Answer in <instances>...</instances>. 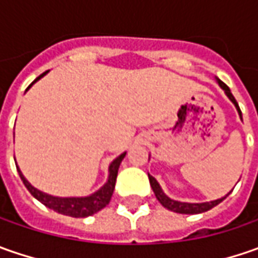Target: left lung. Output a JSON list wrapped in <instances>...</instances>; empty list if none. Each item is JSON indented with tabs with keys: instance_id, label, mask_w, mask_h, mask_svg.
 <instances>
[{
	"instance_id": "8db88e82",
	"label": "left lung",
	"mask_w": 258,
	"mask_h": 258,
	"mask_svg": "<svg viewBox=\"0 0 258 258\" xmlns=\"http://www.w3.org/2000/svg\"><path fill=\"white\" fill-rule=\"evenodd\" d=\"M218 85L223 87V90L225 92V94L230 97V100L235 104V107H237V110H238V113L241 116V110H240V107H238V103H237V100L234 99L233 93H231V90H230V87L223 83L221 80H218ZM149 176V182H151V186H152V189H154L155 197L158 198V201L164 205L165 208H168V210H171L173 213H179V214H200V213H205V211H208V210H211L214 208L215 205H218V204L224 201L227 197H228V194L221 198V200H215V201H211V203H203V204H189V203H179V201H173L171 198H168L166 195L164 194V191L161 189V186H159V183L158 181L155 179L152 175H148Z\"/></svg>"
}]
</instances>
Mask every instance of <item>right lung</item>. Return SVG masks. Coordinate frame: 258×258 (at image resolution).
<instances>
[{"label":"right lung","instance_id":"1","mask_svg":"<svg viewBox=\"0 0 258 258\" xmlns=\"http://www.w3.org/2000/svg\"><path fill=\"white\" fill-rule=\"evenodd\" d=\"M47 72H44L43 75H40L31 85L27 87V90L34 85L38 79H41ZM124 155L122 154L120 156H117L113 162L109 166V179L107 182L104 183L103 186L97 191V192L92 194L90 197H85V198H58V197H51L48 194L41 192L38 189H35L31 183L28 182L24 178V175L21 173V171L17 166V171L20 173L21 181L24 182L25 188L30 191V194L37 198L41 204H44L47 208L53 210L55 213L63 214V215H69V217H75V218H83V217H89L93 215L97 211L103 210L107 204L110 203V198L113 195L114 191V183H116V176H117V169L119 165L122 162V159L124 158Z\"/></svg>","mask_w":258,"mask_h":258}]
</instances>
